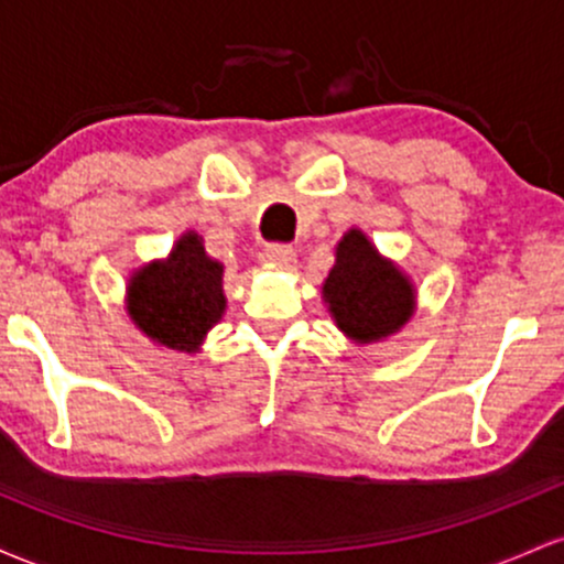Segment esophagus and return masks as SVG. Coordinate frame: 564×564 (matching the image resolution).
I'll return each mask as SVG.
<instances>
[{"label": "esophagus", "mask_w": 564, "mask_h": 564, "mask_svg": "<svg viewBox=\"0 0 564 564\" xmlns=\"http://www.w3.org/2000/svg\"><path fill=\"white\" fill-rule=\"evenodd\" d=\"M262 262L264 264H273V268H291V264L296 262V254L291 246H283V243H270L262 249Z\"/></svg>", "instance_id": "34e87169"}]
</instances>
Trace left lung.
Instances as JSON below:
<instances>
[{
	"mask_svg": "<svg viewBox=\"0 0 564 564\" xmlns=\"http://www.w3.org/2000/svg\"><path fill=\"white\" fill-rule=\"evenodd\" d=\"M334 268L323 281V304L352 345L390 339L416 313V286L390 257H381L360 228L336 241Z\"/></svg>",
	"mask_w": 564,
	"mask_h": 564,
	"instance_id": "obj_1",
	"label": "left lung"
}]
</instances>
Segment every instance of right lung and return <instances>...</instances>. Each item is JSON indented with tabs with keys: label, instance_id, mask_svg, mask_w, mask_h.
Returning a JSON list of instances; mask_svg holds the SVG:
<instances>
[{
	"label": "right lung",
	"instance_id": "add662e5",
	"mask_svg": "<svg viewBox=\"0 0 564 564\" xmlns=\"http://www.w3.org/2000/svg\"><path fill=\"white\" fill-rule=\"evenodd\" d=\"M223 283L225 264L206 254L196 230H185L170 254L129 273L124 310L156 347L196 355L228 307Z\"/></svg>",
	"mask_w": 564,
	"mask_h": 564
}]
</instances>
